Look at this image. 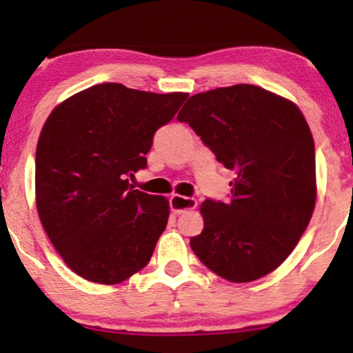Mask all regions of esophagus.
Masks as SVG:
<instances>
[{
	"instance_id": "34e87169",
	"label": "esophagus",
	"mask_w": 353,
	"mask_h": 353,
	"mask_svg": "<svg viewBox=\"0 0 353 353\" xmlns=\"http://www.w3.org/2000/svg\"><path fill=\"white\" fill-rule=\"evenodd\" d=\"M169 204H171V209L174 212L182 214L185 212V210L196 209L197 201L194 199V197H184V196H177V194H174V196H171V199H169Z\"/></svg>"
}]
</instances>
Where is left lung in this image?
I'll return each mask as SVG.
<instances>
[{"label":"left lung","mask_w":353,"mask_h":353,"mask_svg":"<svg viewBox=\"0 0 353 353\" xmlns=\"http://www.w3.org/2000/svg\"><path fill=\"white\" fill-rule=\"evenodd\" d=\"M234 171L230 201L205 199L190 239L208 269L230 282L261 279L289 257L315 208V148L290 101L236 84L190 96L177 114Z\"/></svg>","instance_id":"1"}]
</instances>
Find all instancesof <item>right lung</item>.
I'll list each match as a JSON object with an SVG mask.
<instances>
[{
  "label": "right lung",
  "mask_w": 353,
  "mask_h": 353,
  "mask_svg": "<svg viewBox=\"0 0 353 353\" xmlns=\"http://www.w3.org/2000/svg\"><path fill=\"white\" fill-rule=\"evenodd\" d=\"M185 92L156 94L104 83L61 103L36 149V208L51 244L86 281L112 285L148 265L169 202L129 177L145 169L154 132Z\"/></svg>",
  "instance_id": "right-lung-1"
}]
</instances>
